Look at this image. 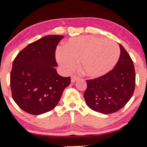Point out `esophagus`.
<instances>
[{"label":"esophagus","instance_id":"obj_1","mask_svg":"<svg viewBox=\"0 0 147 147\" xmlns=\"http://www.w3.org/2000/svg\"><path fill=\"white\" fill-rule=\"evenodd\" d=\"M77 79H78V77H76V76H75V75L71 76V83H75V81H77Z\"/></svg>","mask_w":147,"mask_h":147}]
</instances>
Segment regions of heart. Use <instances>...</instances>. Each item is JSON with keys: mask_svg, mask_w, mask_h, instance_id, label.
Wrapping results in <instances>:
<instances>
[{"mask_svg": "<svg viewBox=\"0 0 147 147\" xmlns=\"http://www.w3.org/2000/svg\"><path fill=\"white\" fill-rule=\"evenodd\" d=\"M118 44L111 40H103L92 36H83L70 39L64 49L56 52V59L64 71L69 72L77 65L86 75L99 77L111 70L119 59Z\"/></svg>", "mask_w": 147, "mask_h": 147, "instance_id": "1", "label": "heart"}]
</instances>
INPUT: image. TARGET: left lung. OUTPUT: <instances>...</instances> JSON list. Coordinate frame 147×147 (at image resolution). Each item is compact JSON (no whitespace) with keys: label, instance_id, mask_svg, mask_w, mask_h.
Listing matches in <instances>:
<instances>
[{"label":"left lung","instance_id":"8db88e82","mask_svg":"<svg viewBox=\"0 0 147 147\" xmlns=\"http://www.w3.org/2000/svg\"><path fill=\"white\" fill-rule=\"evenodd\" d=\"M119 45L120 56L113 69L97 79L87 80L84 93L89 107L103 114L122 109L134 91L136 75L133 61L124 47Z\"/></svg>","mask_w":147,"mask_h":147}]
</instances>
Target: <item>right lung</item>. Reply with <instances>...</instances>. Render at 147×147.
<instances>
[{
	"label": "right lung",
	"mask_w": 147,
	"mask_h": 147,
	"mask_svg": "<svg viewBox=\"0 0 147 147\" xmlns=\"http://www.w3.org/2000/svg\"><path fill=\"white\" fill-rule=\"evenodd\" d=\"M63 38L43 37L25 47L13 61L10 75L12 96L27 113L40 115L53 109L70 85V77H61L55 68L56 48Z\"/></svg>",
	"instance_id": "add662e5"
}]
</instances>
